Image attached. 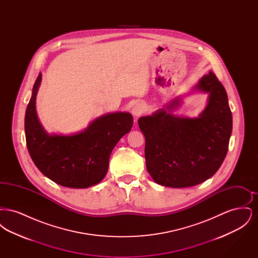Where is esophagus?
<instances>
[{"label": "esophagus", "mask_w": 258, "mask_h": 258, "mask_svg": "<svg viewBox=\"0 0 258 258\" xmlns=\"http://www.w3.org/2000/svg\"><path fill=\"white\" fill-rule=\"evenodd\" d=\"M144 111H145V106L143 103H136L133 108V114L137 118L141 116L144 113Z\"/></svg>", "instance_id": "34e87169"}]
</instances>
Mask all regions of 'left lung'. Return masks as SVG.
<instances>
[{
  "label": "left lung",
  "instance_id": "obj_1",
  "mask_svg": "<svg viewBox=\"0 0 258 258\" xmlns=\"http://www.w3.org/2000/svg\"><path fill=\"white\" fill-rule=\"evenodd\" d=\"M197 90L209 93L206 108L198 118L174 116V99L164 109L141 117L138 125L145 136L146 167L156 183L170 187L201 184L221 167L232 133V113L227 94L210 72Z\"/></svg>",
  "mask_w": 258,
  "mask_h": 258
}]
</instances>
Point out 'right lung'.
Listing matches in <instances>:
<instances>
[{
    "label": "right lung",
    "mask_w": 258,
    "mask_h": 258,
    "mask_svg": "<svg viewBox=\"0 0 258 258\" xmlns=\"http://www.w3.org/2000/svg\"><path fill=\"white\" fill-rule=\"evenodd\" d=\"M40 81L39 74L25 114L26 143L32 160L43 175L62 186L85 188L98 184L107 173L113 148L133 127V116L110 113L77 135H47L36 112Z\"/></svg>",
    "instance_id": "1"
}]
</instances>
